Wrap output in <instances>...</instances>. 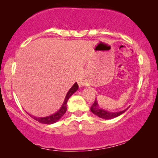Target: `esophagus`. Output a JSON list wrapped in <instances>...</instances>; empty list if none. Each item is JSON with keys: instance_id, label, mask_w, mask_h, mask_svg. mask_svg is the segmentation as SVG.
<instances>
[{"instance_id": "1", "label": "esophagus", "mask_w": 158, "mask_h": 158, "mask_svg": "<svg viewBox=\"0 0 158 158\" xmlns=\"http://www.w3.org/2000/svg\"><path fill=\"white\" fill-rule=\"evenodd\" d=\"M78 84H79V87H81V86H83V85H84L83 81L81 80V79H79V80H78Z\"/></svg>"}]
</instances>
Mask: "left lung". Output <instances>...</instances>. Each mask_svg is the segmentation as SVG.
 Here are the masks:
<instances>
[{
	"label": "left lung",
	"mask_w": 158,
	"mask_h": 158,
	"mask_svg": "<svg viewBox=\"0 0 158 158\" xmlns=\"http://www.w3.org/2000/svg\"><path fill=\"white\" fill-rule=\"evenodd\" d=\"M90 110L92 113H94V115H98V117L101 118L103 119H112L114 118L115 117L119 116L120 115H121L122 113H123L125 112L127 109H126L124 110L120 111V112H115V113H112V112H108V111L105 110L103 109L100 108V107L99 106V105L98 103V101L95 99L94 100V103L92 106H91V108Z\"/></svg>",
	"instance_id": "left-lung-1"
}]
</instances>
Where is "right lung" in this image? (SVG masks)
Here are the masks:
<instances>
[{
  "label": "right lung",
  "mask_w": 158,
  "mask_h": 158,
  "mask_svg": "<svg viewBox=\"0 0 158 158\" xmlns=\"http://www.w3.org/2000/svg\"><path fill=\"white\" fill-rule=\"evenodd\" d=\"M79 88V85H77V83L76 82L74 85H73L72 87H71V89L69 90V92H67V94L66 96V98H65L64 103H63L61 108L59 109V110L57 111L56 113L52 114L51 115H49V116L47 117H35V116H31V115H29L31 116L32 118L36 120L37 121L40 122L41 123H44V124H52V123H56L57 122L58 120H59L60 118H61L63 115L65 114V113L66 112V104L67 102H68L69 99L70 97L72 95V94L74 93V92L77 91Z\"/></svg>",
  "instance_id": "1"
}]
</instances>
